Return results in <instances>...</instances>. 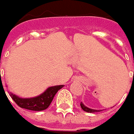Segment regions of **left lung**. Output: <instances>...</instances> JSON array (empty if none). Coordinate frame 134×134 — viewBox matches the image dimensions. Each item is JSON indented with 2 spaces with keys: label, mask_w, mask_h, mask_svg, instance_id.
I'll return each mask as SVG.
<instances>
[{
  "label": "left lung",
  "mask_w": 134,
  "mask_h": 134,
  "mask_svg": "<svg viewBox=\"0 0 134 134\" xmlns=\"http://www.w3.org/2000/svg\"><path fill=\"white\" fill-rule=\"evenodd\" d=\"M81 108H82V110L85 112H87V113H95V112H99V111H102V110H94V109H91L86 107L85 104H83L82 102H81Z\"/></svg>",
  "instance_id": "left-lung-1"
}]
</instances>
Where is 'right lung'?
I'll list each match as a JSON object with an SVG mask.
<instances>
[{
  "instance_id": "right-lung-1",
  "label": "right lung",
  "mask_w": 134,
  "mask_h": 134,
  "mask_svg": "<svg viewBox=\"0 0 134 134\" xmlns=\"http://www.w3.org/2000/svg\"><path fill=\"white\" fill-rule=\"evenodd\" d=\"M64 85L49 87L39 96L32 98H21L17 95L9 93V96L19 107L34 111H41L47 109L51 104L56 93L62 89Z\"/></svg>"
}]
</instances>
